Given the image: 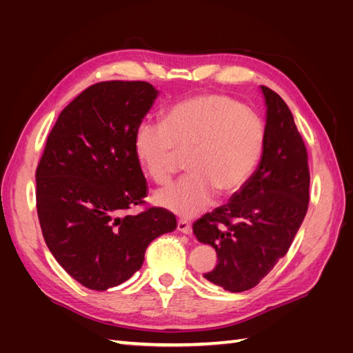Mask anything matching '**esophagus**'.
<instances>
[{"label":"esophagus","instance_id":"esophagus-1","mask_svg":"<svg viewBox=\"0 0 353 353\" xmlns=\"http://www.w3.org/2000/svg\"><path fill=\"white\" fill-rule=\"evenodd\" d=\"M177 230L182 232V234H191V223L186 221L183 219H181L177 221Z\"/></svg>","mask_w":353,"mask_h":353}]
</instances>
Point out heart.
I'll return each mask as SVG.
<instances>
[{
	"label": "heart",
	"instance_id": "obj_1",
	"mask_svg": "<svg viewBox=\"0 0 353 353\" xmlns=\"http://www.w3.org/2000/svg\"><path fill=\"white\" fill-rule=\"evenodd\" d=\"M261 118L221 94H200L172 104L163 123L142 121L134 153L156 183H167L179 156L188 154V176L154 192V201L182 216L212 203L216 192L234 196L249 182L264 150Z\"/></svg>",
	"mask_w": 353,
	"mask_h": 353
}]
</instances>
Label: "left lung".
I'll use <instances>...</instances> for the list:
<instances>
[{"label": "left lung", "mask_w": 353, "mask_h": 353, "mask_svg": "<svg viewBox=\"0 0 353 353\" xmlns=\"http://www.w3.org/2000/svg\"><path fill=\"white\" fill-rule=\"evenodd\" d=\"M265 101V141L256 171L226 205L194 223L200 243L219 262L205 277L230 292L258 285L287 254L308 211V153L291 110L261 86Z\"/></svg>", "instance_id": "obj_1"}]
</instances>
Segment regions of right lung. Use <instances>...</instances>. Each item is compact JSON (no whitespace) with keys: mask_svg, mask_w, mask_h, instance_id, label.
I'll return each instance as SVG.
<instances>
[{"mask_svg":"<svg viewBox=\"0 0 353 353\" xmlns=\"http://www.w3.org/2000/svg\"><path fill=\"white\" fill-rule=\"evenodd\" d=\"M159 91L147 81H101L66 106L36 170V206L43 239L66 273L106 291L142 267L148 244L177 228L167 209L138 215L147 181L134 132Z\"/></svg>","mask_w":353,"mask_h":353,"instance_id":"obj_1","label":"right lung"}]
</instances>
